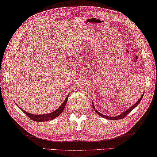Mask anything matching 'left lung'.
Returning <instances> with one entry per match:
<instances>
[{
    "label": "left lung",
    "mask_w": 157,
    "mask_h": 157,
    "mask_svg": "<svg viewBox=\"0 0 157 157\" xmlns=\"http://www.w3.org/2000/svg\"><path fill=\"white\" fill-rule=\"evenodd\" d=\"M143 94L142 96H141V97L139 99V100H138V101L136 103V104H135L134 105H133V106H132V107L129 108V109L126 110V111H124V112L123 113H122L121 115H117V116H115V117H109V116H106V115H103V114H101V113H99V111H97V110H96L95 108H94V106L93 103H92V106H93L94 109V111H95V112L97 113V114L100 115V116H101V117H103L106 118V119H109V120H119V119H122V118H124V117L126 116V115H127L128 114H129V113H130L131 111H132V110L133 109H134L135 107H136V106H138V105L139 104V103L140 102L141 99H142V98H143Z\"/></svg>",
    "instance_id": "1"
}]
</instances>
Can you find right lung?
<instances>
[{"label": "right lung", "instance_id": "add662e5", "mask_svg": "<svg viewBox=\"0 0 157 157\" xmlns=\"http://www.w3.org/2000/svg\"><path fill=\"white\" fill-rule=\"evenodd\" d=\"M67 99H68V96L66 97V99L64 102L63 103V104L58 108V109H56L55 111H53L51 113L48 114H44V115H33V114H30L28 113L25 112V110H21L24 113L27 115L28 117H30V119L34 120V121L36 122H44V121H48V120H51L55 119L56 117H58L59 115H60L62 113V112L63 111L64 109H65L66 103L67 101Z\"/></svg>", "mask_w": 157, "mask_h": 157}]
</instances>
